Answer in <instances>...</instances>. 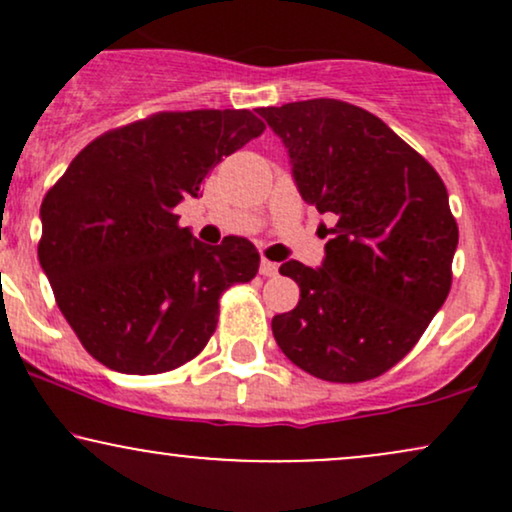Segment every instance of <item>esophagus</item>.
Segmentation results:
<instances>
[{"label": "esophagus", "mask_w": 512, "mask_h": 512, "mask_svg": "<svg viewBox=\"0 0 512 512\" xmlns=\"http://www.w3.org/2000/svg\"><path fill=\"white\" fill-rule=\"evenodd\" d=\"M260 274H262V276H276V274H279V264L264 260V257H262V262H260Z\"/></svg>", "instance_id": "esophagus-1"}]
</instances>
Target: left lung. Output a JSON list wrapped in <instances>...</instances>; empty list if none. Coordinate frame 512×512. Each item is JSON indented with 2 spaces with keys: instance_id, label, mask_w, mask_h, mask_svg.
Listing matches in <instances>:
<instances>
[{
  "instance_id": "8db88e82",
  "label": "left lung",
  "mask_w": 512,
  "mask_h": 512,
  "mask_svg": "<svg viewBox=\"0 0 512 512\" xmlns=\"http://www.w3.org/2000/svg\"><path fill=\"white\" fill-rule=\"evenodd\" d=\"M289 149L308 204L334 221L320 269L279 267L301 289L272 332L289 361L363 383L414 349L452 284L457 223L436 168L358 105L313 98L257 108Z\"/></svg>"
}]
</instances>
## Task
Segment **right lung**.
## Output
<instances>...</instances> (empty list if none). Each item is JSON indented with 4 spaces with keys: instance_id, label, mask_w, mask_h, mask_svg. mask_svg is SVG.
Returning <instances> with one entry per match:
<instances>
[{
    "instance_id": "obj_1",
    "label": "right lung",
    "mask_w": 512,
    "mask_h": 512,
    "mask_svg": "<svg viewBox=\"0 0 512 512\" xmlns=\"http://www.w3.org/2000/svg\"><path fill=\"white\" fill-rule=\"evenodd\" d=\"M262 132L250 110L156 113L93 139L50 187L40 267L103 366L154 375L192 361L216 330L221 293L255 279L250 240L199 243L175 207Z\"/></svg>"
}]
</instances>
